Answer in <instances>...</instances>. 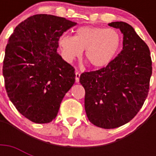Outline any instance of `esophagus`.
Returning <instances> with one entry per match:
<instances>
[{
  "label": "esophagus",
  "mask_w": 156,
  "mask_h": 156,
  "mask_svg": "<svg viewBox=\"0 0 156 156\" xmlns=\"http://www.w3.org/2000/svg\"><path fill=\"white\" fill-rule=\"evenodd\" d=\"M79 78H80V72H79V71H76L75 72L76 83H78V82H79Z\"/></svg>",
  "instance_id": "1"
}]
</instances>
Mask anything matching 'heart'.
I'll return each mask as SVG.
<instances>
[{
	"label": "heart",
	"mask_w": 156,
	"mask_h": 156,
	"mask_svg": "<svg viewBox=\"0 0 156 156\" xmlns=\"http://www.w3.org/2000/svg\"><path fill=\"white\" fill-rule=\"evenodd\" d=\"M121 37L118 30L95 26L78 27L75 35H61L59 44L68 59L79 56L85 50V57L95 68L108 66L118 53Z\"/></svg>",
	"instance_id": "obj_1"
}]
</instances>
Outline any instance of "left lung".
Masks as SVG:
<instances>
[{"label": "left lung", "mask_w": 156, "mask_h": 156, "mask_svg": "<svg viewBox=\"0 0 156 156\" xmlns=\"http://www.w3.org/2000/svg\"><path fill=\"white\" fill-rule=\"evenodd\" d=\"M108 26L123 34V48L106 67L82 73L79 82L85 89L88 120L100 128L114 129L128 123L143 107L152 62L149 48L130 25L113 22Z\"/></svg>", "instance_id": "obj_1"}]
</instances>
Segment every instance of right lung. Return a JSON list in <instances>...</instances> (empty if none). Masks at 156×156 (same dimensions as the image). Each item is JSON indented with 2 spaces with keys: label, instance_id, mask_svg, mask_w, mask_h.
Masks as SVG:
<instances>
[{
  "label": "right lung",
  "instance_id": "right-lung-1",
  "mask_svg": "<svg viewBox=\"0 0 156 156\" xmlns=\"http://www.w3.org/2000/svg\"><path fill=\"white\" fill-rule=\"evenodd\" d=\"M76 24L61 17L35 14L19 23L9 39L3 61L6 92L17 110L32 122L55 119L75 83L74 69L56 50L62 34Z\"/></svg>",
  "mask_w": 156,
  "mask_h": 156
}]
</instances>
